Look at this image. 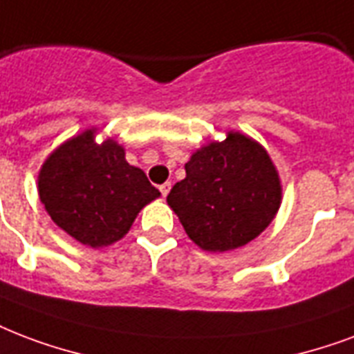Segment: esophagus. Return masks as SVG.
I'll use <instances>...</instances> for the list:
<instances>
[{"mask_svg": "<svg viewBox=\"0 0 354 354\" xmlns=\"http://www.w3.org/2000/svg\"><path fill=\"white\" fill-rule=\"evenodd\" d=\"M159 191H161V195L167 196L169 195V191H171V182L163 183V185H159Z\"/></svg>", "mask_w": 354, "mask_h": 354, "instance_id": "34e87169", "label": "esophagus"}]
</instances>
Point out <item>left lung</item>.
<instances>
[{
  "instance_id": "1",
  "label": "left lung",
  "mask_w": 354,
  "mask_h": 354,
  "mask_svg": "<svg viewBox=\"0 0 354 354\" xmlns=\"http://www.w3.org/2000/svg\"><path fill=\"white\" fill-rule=\"evenodd\" d=\"M167 202L198 247L225 252L252 241L273 221L279 174L258 142L228 133L191 156Z\"/></svg>"
}]
</instances>
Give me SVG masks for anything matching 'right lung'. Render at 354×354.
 Listing matches in <instances>:
<instances>
[{
  "instance_id": "obj_1",
  "label": "right lung",
  "mask_w": 354,
  "mask_h": 354,
  "mask_svg": "<svg viewBox=\"0 0 354 354\" xmlns=\"http://www.w3.org/2000/svg\"><path fill=\"white\" fill-rule=\"evenodd\" d=\"M39 195L57 226L83 245L104 247L129 230L137 213L158 198L147 174L124 159L117 142L77 135L51 153L39 176Z\"/></svg>"
}]
</instances>
